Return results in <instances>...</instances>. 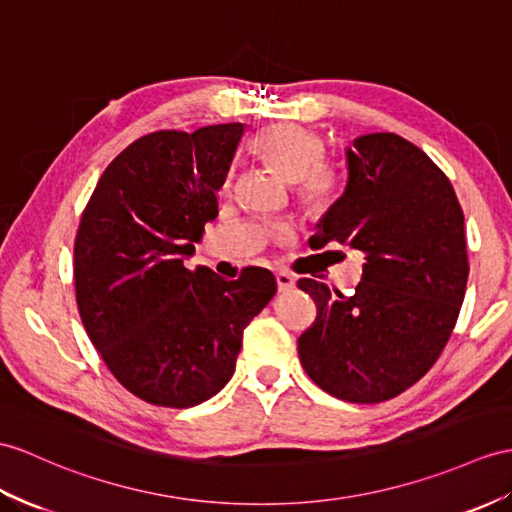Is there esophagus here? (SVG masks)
<instances>
[{
    "mask_svg": "<svg viewBox=\"0 0 512 512\" xmlns=\"http://www.w3.org/2000/svg\"><path fill=\"white\" fill-rule=\"evenodd\" d=\"M276 282H278V289L280 291H289V289H293V286H295V278L291 276V273H286V271H278L276 273Z\"/></svg>",
    "mask_w": 512,
    "mask_h": 512,
    "instance_id": "34e87169",
    "label": "esophagus"
}]
</instances>
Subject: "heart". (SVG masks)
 Here are the masks:
<instances>
[{
	"label": "heart",
	"instance_id": "b5f03b06",
	"mask_svg": "<svg viewBox=\"0 0 512 512\" xmlns=\"http://www.w3.org/2000/svg\"><path fill=\"white\" fill-rule=\"evenodd\" d=\"M254 149L282 178L297 182V197L310 213H326L341 195V173L330 162L323 139L297 123H273L256 134Z\"/></svg>",
	"mask_w": 512,
	"mask_h": 512
}]
</instances>
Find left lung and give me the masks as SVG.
<instances>
[{"label":"left lung","mask_w":512,"mask_h":512,"mask_svg":"<svg viewBox=\"0 0 512 512\" xmlns=\"http://www.w3.org/2000/svg\"><path fill=\"white\" fill-rule=\"evenodd\" d=\"M345 154V191L308 243L356 249L363 278L354 295L297 282L317 304L297 352L326 393L378 404L426 376L450 341L469 276L465 217L452 182L402 136H358Z\"/></svg>","instance_id":"8db88e82"}]
</instances>
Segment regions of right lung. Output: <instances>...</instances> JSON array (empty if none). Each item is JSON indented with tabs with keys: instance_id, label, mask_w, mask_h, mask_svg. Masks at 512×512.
Masks as SVG:
<instances>
[{
	"instance_id": "right-lung-1",
	"label": "right lung",
	"mask_w": 512,
	"mask_h": 512,
	"mask_svg": "<svg viewBox=\"0 0 512 512\" xmlns=\"http://www.w3.org/2000/svg\"><path fill=\"white\" fill-rule=\"evenodd\" d=\"M243 123L193 134H145L110 162L86 204L73 245L82 323L130 393L154 406L191 408L234 373L243 330L271 297L269 269L223 280L184 267L219 215Z\"/></svg>"
}]
</instances>
